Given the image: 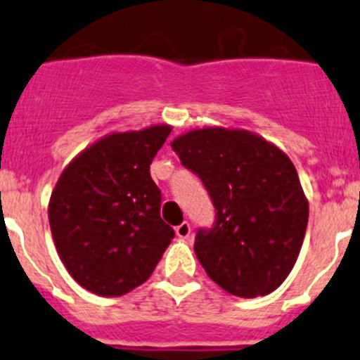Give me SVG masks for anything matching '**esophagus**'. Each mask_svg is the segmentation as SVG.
Listing matches in <instances>:
<instances>
[{"mask_svg": "<svg viewBox=\"0 0 360 360\" xmlns=\"http://www.w3.org/2000/svg\"><path fill=\"white\" fill-rule=\"evenodd\" d=\"M176 236L181 237V239H188L191 236V226L188 221H183L181 225L176 226Z\"/></svg>", "mask_w": 360, "mask_h": 360, "instance_id": "esophagus-1", "label": "esophagus"}]
</instances>
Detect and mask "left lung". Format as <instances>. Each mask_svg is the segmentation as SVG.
Here are the masks:
<instances>
[{"mask_svg": "<svg viewBox=\"0 0 360 360\" xmlns=\"http://www.w3.org/2000/svg\"><path fill=\"white\" fill-rule=\"evenodd\" d=\"M216 211L195 236L207 276L237 297L276 290L290 274L308 226V200L287 155L246 130L200 128L172 141Z\"/></svg>", "mask_w": 360, "mask_h": 360, "instance_id": "left-lung-1", "label": "left lung"}]
</instances>
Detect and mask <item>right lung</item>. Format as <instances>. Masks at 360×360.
Returning a JSON list of instances; mask_svg holds the SVG:
<instances>
[{
	"mask_svg": "<svg viewBox=\"0 0 360 360\" xmlns=\"http://www.w3.org/2000/svg\"><path fill=\"white\" fill-rule=\"evenodd\" d=\"M170 131L169 124H156L110 134L59 176L49 202L52 239L66 271L86 290L128 294L151 276L174 239L149 174Z\"/></svg>",
	"mask_w": 360,
	"mask_h": 360,
	"instance_id": "right-lung-1",
	"label": "right lung"
}]
</instances>
